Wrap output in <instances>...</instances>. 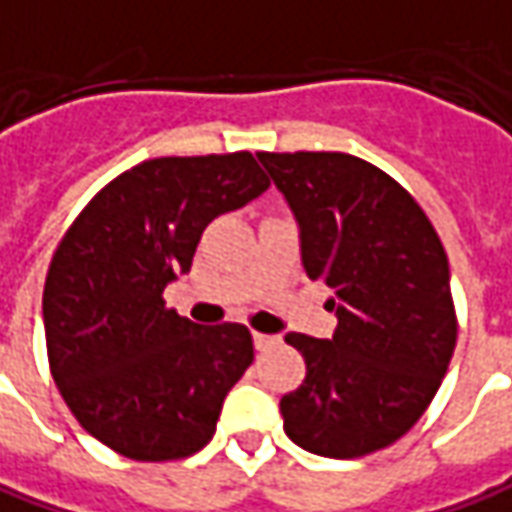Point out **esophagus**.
Masks as SVG:
<instances>
[{
  "instance_id": "34e87169",
  "label": "esophagus",
  "mask_w": 512,
  "mask_h": 512,
  "mask_svg": "<svg viewBox=\"0 0 512 512\" xmlns=\"http://www.w3.org/2000/svg\"><path fill=\"white\" fill-rule=\"evenodd\" d=\"M272 345H277V337L255 331V348H257V351H266V348H272Z\"/></svg>"
}]
</instances>
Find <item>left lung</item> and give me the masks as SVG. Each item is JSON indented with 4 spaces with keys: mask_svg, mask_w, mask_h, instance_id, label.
<instances>
[{
    "mask_svg": "<svg viewBox=\"0 0 512 512\" xmlns=\"http://www.w3.org/2000/svg\"><path fill=\"white\" fill-rule=\"evenodd\" d=\"M300 223L303 266L334 291L331 340L286 334L306 379L280 399L294 445L360 459L394 445L436 397L456 306L445 246L388 172L348 152H257Z\"/></svg>",
    "mask_w": 512,
    "mask_h": 512,
    "instance_id": "left-lung-1",
    "label": "left lung"
}]
</instances>
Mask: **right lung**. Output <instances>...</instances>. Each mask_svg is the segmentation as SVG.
Instances as JSON below:
<instances>
[{"label": "right lung", "instance_id": "right-lung-1", "mask_svg": "<svg viewBox=\"0 0 512 512\" xmlns=\"http://www.w3.org/2000/svg\"><path fill=\"white\" fill-rule=\"evenodd\" d=\"M269 189L252 152L152 158L76 215L45 280L50 374L79 425L135 462L186 459L215 436L223 397L255 360L249 328L167 309L203 229Z\"/></svg>", "mask_w": 512, "mask_h": 512}]
</instances>
